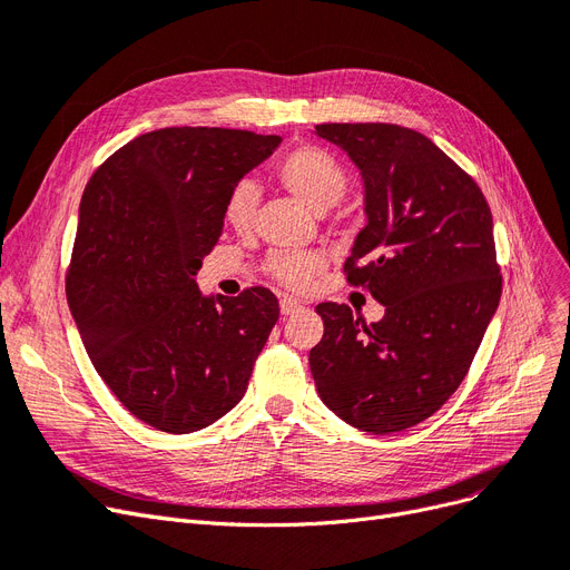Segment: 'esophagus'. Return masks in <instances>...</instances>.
Segmentation results:
<instances>
[{"label":"esophagus","instance_id":"34e87169","mask_svg":"<svg viewBox=\"0 0 570 570\" xmlns=\"http://www.w3.org/2000/svg\"><path fill=\"white\" fill-rule=\"evenodd\" d=\"M279 307H282V314H284V317H288V314H296L298 309H303V305H301L298 301H293V298H282Z\"/></svg>","mask_w":570,"mask_h":570}]
</instances>
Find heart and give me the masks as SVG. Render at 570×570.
Here are the masks:
<instances>
[{
    "mask_svg": "<svg viewBox=\"0 0 570 570\" xmlns=\"http://www.w3.org/2000/svg\"><path fill=\"white\" fill-rule=\"evenodd\" d=\"M277 178L288 189L314 210H326L338 204L347 193V174L326 150L314 145H303L284 155L277 164ZM258 206V187L250 180H239L227 193L223 218L235 232H246L253 225ZM324 265V258L309 250H277L265 261V272L269 277L291 288L303 291L309 286Z\"/></svg>",
    "mask_w": 570,
    "mask_h": 570,
    "instance_id": "obj_1",
    "label": "heart"
}]
</instances>
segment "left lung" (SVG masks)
<instances>
[{
    "label": "left lung",
    "instance_id": "1",
    "mask_svg": "<svg viewBox=\"0 0 570 570\" xmlns=\"http://www.w3.org/2000/svg\"><path fill=\"white\" fill-rule=\"evenodd\" d=\"M364 178L366 227L345 274L385 305L366 324L322 303L309 350L322 402L347 425L390 434L436 413L468 375L500 303L493 216L479 185L423 134L396 124H320Z\"/></svg>",
    "mask_w": 570,
    "mask_h": 570
}]
</instances>
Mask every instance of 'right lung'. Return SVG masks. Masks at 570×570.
<instances>
[{
    "instance_id": "1",
    "label": "right lung",
    "mask_w": 570,
    "mask_h": 570,
    "mask_svg": "<svg viewBox=\"0 0 570 570\" xmlns=\"http://www.w3.org/2000/svg\"><path fill=\"white\" fill-rule=\"evenodd\" d=\"M282 142L208 126L142 134L83 189L68 305L98 375L138 420L168 434L235 409L279 320L274 293L202 296L232 185Z\"/></svg>"
}]
</instances>
